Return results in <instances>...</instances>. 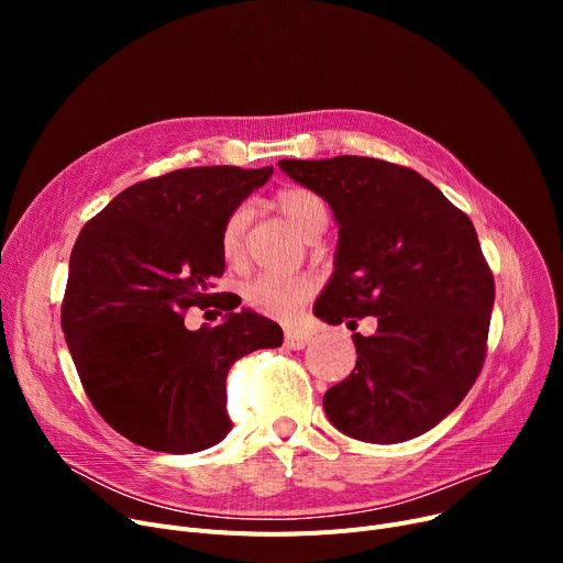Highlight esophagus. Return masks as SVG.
Instances as JSON below:
<instances>
[{
    "mask_svg": "<svg viewBox=\"0 0 563 563\" xmlns=\"http://www.w3.org/2000/svg\"><path fill=\"white\" fill-rule=\"evenodd\" d=\"M310 340H312V335L306 333V331H294V329L285 331V346L287 349H294V351L306 349L310 344Z\"/></svg>",
    "mask_w": 563,
    "mask_h": 563,
    "instance_id": "esophagus-1",
    "label": "esophagus"
}]
</instances>
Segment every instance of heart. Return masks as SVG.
<instances>
[{
  "label": "heart",
  "instance_id": "1",
  "mask_svg": "<svg viewBox=\"0 0 563 563\" xmlns=\"http://www.w3.org/2000/svg\"><path fill=\"white\" fill-rule=\"evenodd\" d=\"M278 210L287 217V221L297 228L301 234L317 221L327 217V207L321 198L308 189H283L276 196ZM249 225V207L240 205L228 214L223 230H221V253L228 262H236L242 257L244 249V232ZM317 291V280L306 274H274L266 272L255 276L244 287V301L274 319H289L297 314V310L310 301Z\"/></svg>",
  "mask_w": 563,
  "mask_h": 563
}]
</instances>
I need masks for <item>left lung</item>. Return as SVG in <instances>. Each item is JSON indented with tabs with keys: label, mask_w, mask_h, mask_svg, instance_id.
Here are the masks:
<instances>
[{
	"label": "left lung",
	"mask_w": 563,
	"mask_h": 563,
	"mask_svg": "<svg viewBox=\"0 0 563 563\" xmlns=\"http://www.w3.org/2000/svg\"><path fill=\"white\" fill-rule=\"evenodd\" d=\"M294 183L329 202L338 249L312 308L353 335V372L323 395L331 424L356 440L418 438L463 401L479 376L495 283L472 221L416 170L372 157L280 159Z\"/></svg>",
	"instance_id": "obj_1"
}]
</instances>
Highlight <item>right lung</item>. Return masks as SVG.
Masks as SVG:
<instances>
[{"label":"right lung","mask_w":563,"mask_h":563,"mask_svg":"<svg viewBox=\"0 0 563 563\" xmlns=\"http://www.w3.org/2000/svg\"><path fill=\"white\" fill-rule=\"evenodd\" d=\"M272 166H198L118 194L75 242L62 308L81 386L104 422L141 448L194 454L230 431L225 376L255 349H276V321L240 303L212 329L183 312L214 306L221 230ZM219 306V303H217ZM221 314V312H219Z\"/></svg>","instance_id":"obj_1"}]
</instances>
